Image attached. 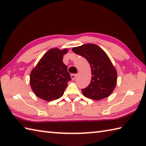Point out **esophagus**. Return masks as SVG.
Segmentation results:
<instances>
[{
    "mask_svg": "<svg viewBox=\"0 0 146 146\" xmlns=\"http://www.w3.org/2000/svg\"><path fill=\"white\" fill-rule=\"evenodd\" d=\"M77 77V74H72V75H71V77L72 78V80H75L76 78Z\"/></svg>",
    "mask_w": 146,
    "mask_h": 146,
    "instance_id": "obj_1",
    "label": "esophagus"
}]
</instances>
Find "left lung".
Returning a JSON list of instances; mask_svg holds the SVG:
<instances>
[{
    "label": "left lung",
    "instance_id": "1",
    "mask_svg": "<svg viewBox=\"0 0 146 146\" xmlns=\"http://www.w3.org/2000/svg\"><path fill=\"white\" fill-rule=\"evenodd\" d=\"M73 52L84 57L92 69L90 84L82 89L83 95L93 100H101L110 96L117 82V72L105 52L95 44L73 47Z\"/></svg>",
    "mask_w": 146,
    "mask_h": 146
}]
</instances>
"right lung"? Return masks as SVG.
<instances>
[{"label": "right lung", "instance_id": "1", "mask_svg": "<svg viewBox=\"0 0 146 146\" xmlns=\"http://www.w3.org/2000/svg\"><path fill=\"white\" fill-rule=\"evenodd\" d=\"M68 49L52 48L43 55L31 73L32 90L38 98L52 101L64 95L71 80L68 67L62 62L63 55Z\"/></svg>", "mask_w": 146, "mask_h": 146}]
</instances>
